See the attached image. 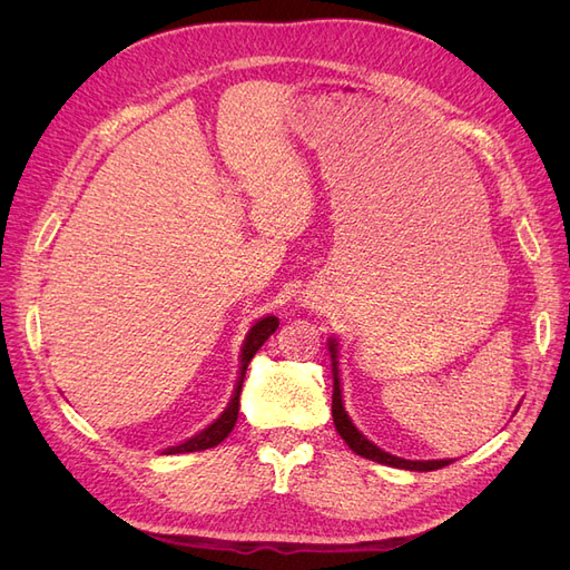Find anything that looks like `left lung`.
<instances>
[{
	"label": "left lung",
	"instance_id": "left-lung-1",
	"mask_svg": "<svg viewBox=\"0 0 570 570\" xmlns=\"http://www.w3.org/2000/svg\"><path fill=\"white\" fill-rule=\"evenodd\" d=\"M327 352H331L333 358V421H335V430L340 433V438L350 444V450L358 456L377 461L392 465V469H404V471H438L442 465H450L452 459H435V461H409L402 456H394L390 452H383L381 446L373 444L361 430L352 423L350 413L344 411L342 404V387H340V375H337V340L327 337Z\"/></svg>",
	"mask_w": 570,
	"mask_h": 570
}]
</instances>
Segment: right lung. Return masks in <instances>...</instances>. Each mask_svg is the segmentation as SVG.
<instances>
[{
    "instance_id": "obj_1",
    "label": "right lung",
    "mask_w": 570,
    "mask_h": 570,
    "mask_svg": "<svg viewBox=\"0 0 570 570\" xmlns=\"http://www.w3.org/2000/svg\"><path fill=\"white\" fill-rule=\"evenodd\" d=\"M281 321L275 318L273 314L258 318L252 327L249 333L245 337V344H243V354H239V375H237V383H235V392L230 396V402L226 406V411L220 413V416L209 425L204 428L202 433H197L195 438H189L176 446H168V450H164V454H187V452H202V450H212V446L220 444L223 440H226L230 435V430L235 428V421H237V413H239V392H243V383H245V371L249 366V361L254 358V354L262 350V344L278 331Z\"/></svg>"
}]
</instances>
